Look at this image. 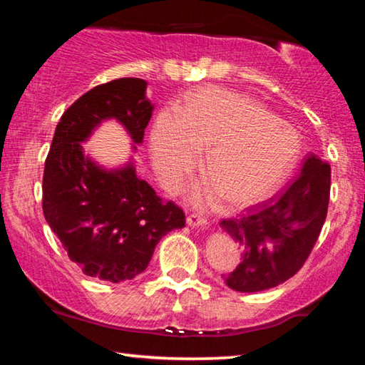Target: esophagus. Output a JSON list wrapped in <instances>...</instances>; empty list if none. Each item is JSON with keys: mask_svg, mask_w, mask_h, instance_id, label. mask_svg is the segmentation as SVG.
Masks as SVG:
<instances>
[{"mask_svg": "<svg viewBox=\"0 0 365 365\" xmlns=\"http://www.w3.org/2000/svg\"><path fill=\"white\" fill-rule=\"evenodd\" d=\"M187 224H188L190 227H201V228H207L209 222H207V219L201 217L200 214H190L188 217H187Z\"/></svg>", "mask_w": 365, "mask_h": 365, "instance_id": "obj_1", "label": "esophagus"}]
</instances>
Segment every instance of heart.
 Masks as SVG:
<instances>
[{
  "instance_id": "obj_1",
  "label": "heart",
  "mask_w": 365,
  "mask_h": 365,
  "mask_svg": "<svg viewBox=\"0 0 365 365\" xmlns=\"http://www.w3.org/2000/svg\"><path fill=\"white\" fill-rule=\"evenodd\" d=\"M206 151L205 182L191 193L196 206L224 197L246 209L270 197L298 163L299 135L250 96L206 86L185 98L180 115L164 110L151 135L153 164L168 190H177Z\"/></svg>"
}]
</instances>
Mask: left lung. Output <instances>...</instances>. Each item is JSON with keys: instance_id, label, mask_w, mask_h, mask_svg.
I'll return each mask as SVG.
<instances>
[{"instance_id": "obj_1", "label": "left lung", "mask_w": 365, "mask_h": 365, "mask_svg": "<svg viewBox=\"0 0 365 365\" xmlns=\"http://www.w3.org/2000/svg\"><path fill=\"white\" fill-rule=\"evenodd\" d=\"M329 200L330 164L311 154L279 197L250 207L243 217L222 220L242 250L238 267L224 275L227 287L256 293L292 279L317 242Z\"/></svg>"}]
</instances>
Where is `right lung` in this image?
I'll return each mask as SVG.
<instances>
[{
  "label": "right lung",
  "instance_id": "add662e5",
  "mask_svg": "<svg viewBox=\"0 0 365 365\" xmlns=\"http://www.w3.org/2000/svg\"><path fill=\"white\" fill-rule=\"evenodd\" d=\"M141 78H117L86 91L61 117L43 174V214L72 262L104 282L132 280L151 261L159 240L185 227L183 209L163 201L132 163L103 169L82 141L115 119L135 145L153 115Z\"/></svg>",
  "mask_w": 365,
  "mask_h": 365
}]
</instances>
